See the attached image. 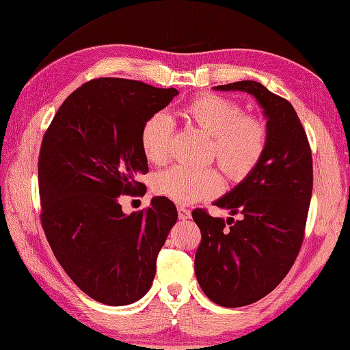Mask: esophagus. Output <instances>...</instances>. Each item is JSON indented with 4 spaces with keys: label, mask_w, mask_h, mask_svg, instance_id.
<instances>
[{
    "label": "esophagus",
    "mask_w": 350,
    "mask_h": 350,
    "mask_svg": "<svg viewBox=\"0 0 350 350\" xmlns=\"http://www.w3.org/2000/svg\"><path fill=\"white\" fill-rule=\"evenodd\" d=\"M190 210L184 208V206H178V217H180L181 220H187L190 219Z\"/></svg>",
    "instance_id": "obj_1"
}]
</instances>
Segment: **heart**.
Segmentation results:
<instances>
[{
  "label": "heart",
  "instance_id": "heart-1",
  "mask_svg": "<svg viewBox=\"0 0 350 350\" xmlns=\"http://www.w3.org/2000/svg\"><path fill=\"white\" fill-rule=\"evenodd\" d=\"M241 107L225 96L202 94L185 105L189 122L211 135V154L234 181L243 180L258 165L267 144V128L258 118L241 115ZM174 122L166 113H155L142 126L140 146L151 163L169 157ZM222 180L215 169L170 167L155 176L154 190L176 204H191L219 193Z\"/></svg>",
  "mask_w": 350,
  "mask_h": 350
}]
</instances>
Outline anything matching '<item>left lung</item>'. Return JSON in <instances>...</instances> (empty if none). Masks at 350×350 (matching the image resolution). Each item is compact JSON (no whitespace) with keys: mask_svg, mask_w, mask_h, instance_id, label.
Returning a JSON list of instances; mask_svg holds the SVG:
<instances>
[{"mask_svg":"<svg viewBox=\"0 0 350 350\" xmlns=\"http://www.w3.org/2000/svg\"><path fill=\"white\" fill-rule=\"evenodd\" d=\"M213 89L246 92L267 119V144L258 165L215 202L240 219L225 222L201 208L191 213L202 234L195 256L198 282L215 304L237 308L269 295L293 266L312 193V159L287 99L252 80Z\"/></svg>","mask_w":350,"mask_h":350,"instance_id":"1","label":"left lung"}]
</instances>
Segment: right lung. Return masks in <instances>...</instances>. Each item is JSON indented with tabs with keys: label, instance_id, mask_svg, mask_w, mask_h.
<instances>
[{
	"label": "right lung",
	"instance_id": "add662e5",
	"mask_svg": "<svg viewBox=\"0 0 350 350\" xmlns=\"http://www.w3.org/2000/svg\"><path fill=\"white\" fill-rule=\"evenodd\" d=\"M178 95L125 78H98L72 92L55 113L39 155L40 220L68 276L105 305H128L151 288L157 255L176 224L165 196L125 215L148 172L142 126Z\"/></svg>",
	"mask_w": 350,
	"mask_h": 350
}]
</instances>
